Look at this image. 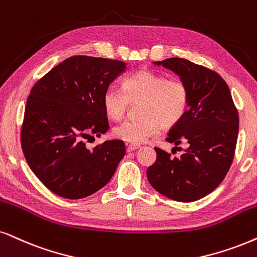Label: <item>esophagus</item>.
Instances as JSON below:
<instances>
[{
	"label": "esophagus",
	"mask_w": 257,
	"mask_h": 257,
	"mask_svg": "<svg viewBox=\"0 0 257 257\" xmlns=\"http://www.w3.org/2000/svg\"><path fill=\"white\" fill-rule=\"evenodd\" d=\"M140 146L139 145H128L126 146V152H133L135 149H139Z\"/></svg>",
	"instance_id": "esophagus-1"
}]
</instances>
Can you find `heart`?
I'll return each instance as SVG.
<instances>
[{"mask_svg": "<svg viewBox=\"0 0 257 257\" xmlns=\"http://www.w3.org/2000/svg\"><path fill=\"white\" fill-rule=\"evenodd\" d=\"M123 91L109 86L103 93V108L112 119L123 117L129 103L141 100L140 119L124 121L112 129V134L128 144L139 145L154 138L161 126L172 128L187 111L188 87L179 79H168L165 74L141 70L123 80Z\"/></svg>", "mask_w": 257, "mask_h": 257, "instance_id": "obj_1", "label": "heart"}]
</instances>
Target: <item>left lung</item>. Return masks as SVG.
<instances>
[{"mask_svg": "<svg viewBox=\"0 0 257 257\" xmlns=\"http://www.w3.org/2000/svg\"><path fill=\"white\" fill-rule=\"evenodd\" d=\"M154 65L173 71L188 87L187 111L166 139L175 146L187 142L188 148L179 158L155 148L157 160L148 167L147 178L159 193L190 203L212 192L228 173L238 136V112L228 84L215 71L181 58Z\"/></svg>", "mask_w": 257, "mask_h": 257, "instance_id": "obj_1", "label": "left lung"}]
</instances>
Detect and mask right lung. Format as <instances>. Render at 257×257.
Segmentation results:
<instances>
[{
  "label": "right lung",
  "mask_w": 257,
  "mask_h": 257,
  "mask_svg": "<svg viewBox=\"0 0 257 257\" xmlns=\"http://www.w3.org/2000/svg\"><path fill=\"white\" fill-rule=\"evenodd\" d=\"M125 69L119 60L74 56L32 89L21 129L22 151L33 173L53 193L80 199L112 178L125 154L123 141L108 140L89 151L83 139L109 129L103 93Z\"/></svg>",
  "instance_id": "add662e5"
}]
</instances>
